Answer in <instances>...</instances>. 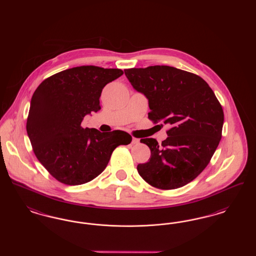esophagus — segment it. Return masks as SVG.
Listing matches in <instances>:
<instances>
[{"mask_svg": "<svg viewBox=\"0 0 256 256\" xmlns=\"http://www.w3.org/2000/svg\"><path fill=\"white\" fill-rule=\"evenodd\" d=\"M139 143V139H137V138H132V145H137Z\"/></svg>", "mask_w": 256, "mask_h": 256, "instance_id": "obj_1", "label": "esophagus"}]
</instances>
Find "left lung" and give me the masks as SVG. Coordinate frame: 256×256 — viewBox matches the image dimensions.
Wrapping results in <instances>:
<instances>
[{
    "label": "left lung",
    "mask_w": 256,
    "mask_h": 256,
    "mask_svg": "<svg viewBox=\"0 0 256 256\" xmlns=\"http://www.w3.org/2000/svg\"><path fill=\"white\" fill-rule=\"evenodd\" d=\"M137 92L148 100V119L169 124L161 144L141 139L150 150V160L137 170L150 185L170 190L182 187L204 170L222 138L224 111L200 76L174 67L156 65L126 69Z\"/></svg>",
    "instance_id": "8db88e82"
}]
</instances>
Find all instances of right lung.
<instances>
[{
	"instance_id": "obj_1",
	"label": "right lung",
	"mask_w": 256,
	"mask_h": 256,
	"mask_svg": "<svg viewBox=\"0 0 256 256\" xmlns=\"http://www.w3.org/2000/svg\"><path fill=\"white\" fill-rule=\"evenodd\" d=\"M122 74L121 69L80 66L50 76L34 91L26 132L37 159L58 182H91L106 169L117 146L132 142L122 130L100 132L82 126L84 116L100 110L104 87Z\"/></svg>"
}]
</instances>
